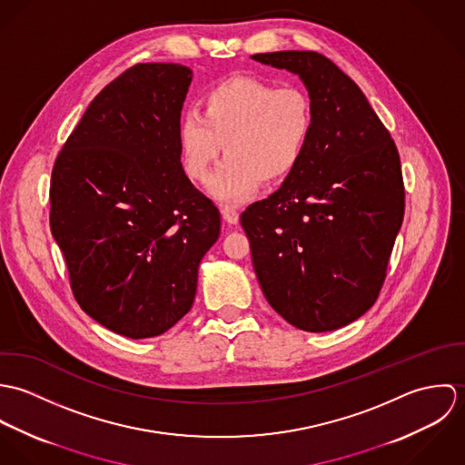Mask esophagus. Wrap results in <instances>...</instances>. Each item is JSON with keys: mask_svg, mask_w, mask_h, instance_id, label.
<instances>
[{"mask_svg": "<svg viewBox=\"0 0 465 465\" xmlns=\"http://www.w3.org/2000/svg\"><path fill=\"white\" fill-rule=\"evenodd\" d=\"M222 216H223V220L227 223H232V225H236L240 222V213L234 207H231V205H223L222 207Z\"/></svg>", "mask_w": 465, "mask_h": 465, "instance_id": "obj_1", "label": "esophagus"}]
</instances>
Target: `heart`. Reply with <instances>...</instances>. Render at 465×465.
<instances>
[{
    "label": "heart",
    "mask_w": 465,
    "mask_h": 465,
    "mask_svg": "<svg viewBox=\"0 0 465 465\" xmlns=\"http://www.w3.org/2000/svg\"><path fill=\"white\" fill-rule=\"evenodd\" d=\"M312 133L313 105L304 89L231 76L203 94L202 113L181 116L179 146L186 173L203 183L225 143L227 157L207 192L218 202L242 203L262 181L277 183L299 164Z\"/></svg>",
    "instance_id": "heart-1"
}]
</instances>
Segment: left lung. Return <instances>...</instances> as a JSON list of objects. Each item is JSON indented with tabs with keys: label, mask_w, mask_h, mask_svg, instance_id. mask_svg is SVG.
Here are the masks:
<instances>
[{
	"label": "left lung",
	"mask_w": 465,
	"mask_h": 465,
	"mask_svg": "<svg viewBox=\"0 0 465 465\" xmlns=\"http://www.w3.org/2000/svg\"><path fill=\"white\" fill-rule=\"evenodd\" d=\"M304 82L313 133L268 199L242 213L268 304L310 332L343 328L378 299L402 214L394 139L361 89L317 52L252 55Z\"/></svg>",
	"instance_id": "1"
}]
</instances>
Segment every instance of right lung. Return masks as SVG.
<instances>
[{"instance_id": "right-lung-1", "label": "right lung", "mask_w": 465, "mask_h": 465, "mask_svg": "<svg viewBox=\"0 0 465 465\" xmlns=\"http://www.w3.org/2000/svg\"><path fill=\"white\" fill-rule=\"evenodd\" d=\"M193 73L135 64L105 85L52 172L50 229L80 308L139 340L193 306L220 211L186 177L179 122Z\"/></svg>"}]
</instances>
